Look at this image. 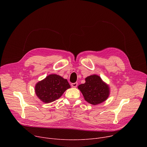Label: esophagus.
<instances>
[{
  "label": "esophagus",
  "mask_w": 147,
  "mask_h": 147,
  "mask_svg": "<svg viewBox=\"0 0 147 147\" xmlns=\"http://www.w3.org/2000/svg\"><path fill=\"white\" fill-rule=\"evenodd\" d=\"M71 86L73 87H77L78 86V83L77 82H74V83H71Z\"/></svg>",
  "instance_id": "1"
}]
</instances>
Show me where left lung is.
I'll return each instance as SVG.
<instances>
[{
  "instance_id": "obj_1",
  "label": "left lung",
  "mask_w": 147,
  "mask_h": 147,
  "mask_svg": "<svg viewBox=\"0 0 147 147\" xmlns=\"http://www.w3.org/2000/svg\"><path fill=\"white\" fill-rule=\"evenodd\" d=\"M86 82L78 86L84 99L88 103L96 105L106 100L110 94L108 85L96 74L86 78Z\"/></svg>"
}]
</instances>
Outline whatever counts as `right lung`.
I'll return each instance as SVG.
<instances>
[{"mask_svg": "<svg viewBox=\"0 0 147 147\" xmlns=\"http://www.w3.org/2000/svg\"><path fill=\"white\" fill-rule=\"evenodd\" d=\"M70 88V86L66 79L57 74H50L36 83L35 91L40 100L48 103L59 99Z\"/></svg>", "mask_w": 147, "mask_h": 147, "instance_id": "right-lung-1", "label": "right lung"}]
</instances>
